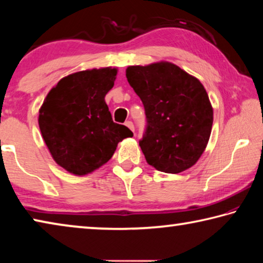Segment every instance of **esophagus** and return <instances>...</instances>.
<instances>
[{
    "mask_svg": "<svg viewBox=\"0 0 263 263\" xmlns=\"http://www.w3.org/2000/svg\"><path fill=\"white\" fill-rule=\"evenodd\" d=\"M125 125L130 128L131 131H135V125H133V123L131 122V121H127L126 123H125Z\"/></svg>",
    "mask_w": 263,
    "mask_h": 263,
    "instance_id": "obj_1",
    "label": "esophagus"
}]
</instances>
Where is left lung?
Masks as SVG:
<instances>
[{"label":"left lung","mask_w":263,"mask_h":263,"mask_svg":"<svg viewBox=\"0 0 263 263\" xmlns=\"http://www.w3.org/2000/svg\"><path fill=\"white\" fill-rule=\"evenodd\" d=\"M126 78L145 108L147 125L139 146L147 163L169 174L194 166L206 147L213 122L203 84L167 61L130 66Z\"/></svg>","instance_id":"obj_1"}]
</instances>
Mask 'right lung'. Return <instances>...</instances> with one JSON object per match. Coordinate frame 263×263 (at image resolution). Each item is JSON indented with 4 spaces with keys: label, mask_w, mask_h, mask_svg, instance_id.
Instances as JSON below:
<instances>
[{
    "label": "right lung",
    "mask_w": 263,
    "mask_h": 263,
    "mask_svg": "<svg viewBox=\"0 0 263 263\" xmlns=\"http://www.w3.org/2000/svg\"><path fill=\"white\" fill-rule=\"evenodd\" d=\"M117 69H88L62 78L39 110V128L54 161L75 175H86L106 163L119 141L132 137L114 123L104 97Z\"/></svg>",
    "instance_id": "add662e5"
}]
</instances>
